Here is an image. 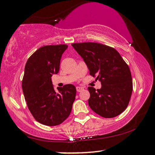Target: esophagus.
Wrapping results in <instances>:
<instances>
[{"instance_id":"34e87169","label":"esophagus","mask_w":155,"mask_h":155,"mask_svg":"<svg viewBox=\"0 0 155 155\" xmlns=\"http://www.w3.org/2000/svg\"><path fill=\"white\" fill-rule=\"evenodd\" d=\"M83 90H84V87H79V86H77V92H81V91H83Z\"/></svg>"}]
</instances>
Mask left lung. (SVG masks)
I'll use <instances>...</instances> for the list:
<instances>
[{
	"label": "left lung",
	"mask_w": 155,
	"mask_h": 155,
	"mask_svg": "<svg viewBox=\"0 0 155 155\" xmlns=\"http://www.w3.org/2000/svg\"><path fill=\"white\" fill-rule=\"evenodd\" d=\"M83 58L92 77L101 81L96 91L88 87V104L97 114L111 118L122 114L129 104L132 93L131 71L120 54L114 48L96 42L71 44Z\"/></svg>",
	"instance_id": "8db88e82"
}]
</instances>
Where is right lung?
<instances>
[{"instance_id":"add662e5","label":"right lung","mask_w":155,"mask_h":155,"mask_svg":"<svg viewBox=\"0 0 155 155\" xmlns=\"http://www.w3.org/2000/svg\"><path fill=\"white\" fill-rule=\"evenodd\" d=\"M67 45H47L33 53L26 62L22 90L28 108L35 120L56 126L68 118L76 97V87L66 84L54 91L51 77L58 74Z\"/></svg>"}]
</instances>
